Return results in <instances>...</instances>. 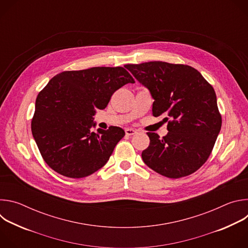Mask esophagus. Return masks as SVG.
Returning <instances> with one entry per match:
<instances>
[{
    "mask_svg": "<svg viewBox=\"0 0 248 248\" xmlns=\"http://www.w3.org/2000/svg\"><path fill=\"white\" fill-rule=\"evenodd\" d=\"M125 134L126 135H128V136H130V135H133V134H135L136 133V130L135 129H133V128H125Z\"/></svg>",
    "mask_w": 248,
    "mask_h": 248,
    "instance_id": "obj_1",
    "label": "esophagus"
}]
</instances>
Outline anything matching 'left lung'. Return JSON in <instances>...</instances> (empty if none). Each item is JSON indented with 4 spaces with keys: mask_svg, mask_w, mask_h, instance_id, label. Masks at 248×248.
Segmentation results:
<instances>
[{
    "mask_svg": "<svg viewBox=\"0 0 248 248\" xmlns=\"http://www.w3.org/2000/svg\"><path fill=\"white\" fill-rule=\"evenodd\" d=\"M150 91L154 117L166 116L168 134L147 132L143 162L156 172L179 179L196 171L209 158L222 126L214 88L197 69L186 64L148 62L126 64Z\"/></svg>",
    "mask_w": 248,
    "mask_h": 248,
    "instance_id": "1",
    "label": "left lung"
}]
</instances>
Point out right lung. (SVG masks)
Masks as SVG:
<instances>
[{
    "label": "right lung",
    "mask_w": 248,
    "mask_h": 248,
    "mask_svg": "<svg viewBox=\"0 0 248 248\" xmlns=\"http://www.w3.org/2000/svg\"><path fill=\"white\" fill-rule=\"evenodd\" d=\"M127 83H134V79L125 68L96 66L62 72L39 92L31 130L51 169L67 178L80 179L108 162L124 131L111 126L94 132L93 116Z\"/></svg>",
    "instance_id": "1"
}]
</instances>
